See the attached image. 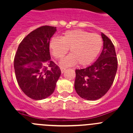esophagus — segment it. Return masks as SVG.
Masks as SVG:
<instances>
[{
    "instance_id": "esophagus-1",
    "label": "esophagus",
    "mask_w": 133,
    "mask_h": 133,
    "mask_svg": "<svg viewBox=\"0 0 133 133\" xmlns=\"http://www.w3.org/2000/svg\"><path fill=\"white\" fill-rule=\"evenodd\" d=\"M60 70H61V73H64V72H65V71L66 70V69H65V68H60Z\"/></svg>"
}]
</instances>
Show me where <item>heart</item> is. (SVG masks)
Listing matches in <instances>:
<instances>
[{"instance_id":"b5f03b06","label":"heart","mask_w":133,"mask_h":133,"mask_svg":"<svg viewBox=\"0 0 133 133\" xmlns=\"http://www.w3.org/2000/svg\"><path fill=\"white\" fill-rule=\"evenodd\" d=\"M103 46L102 37L82 29L65 31L60 38L54 37L50 40L49 48L55 58H62L69 49L70 55L60 62L64 67L72 66L78 63L80 66L91 64L98 57Z\"/></svg>"}]
</instances>
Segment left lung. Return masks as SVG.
<instances>
[{
  "label": "left lung",
  "mask_w": 133,
  "mask_h": 133,
  "mask_svg": "<svg viewBox=\"0 0 133 133\" xmlns=\"http://www.w3.org/2000/svg\"><path fill=\"white\" fill-rule=\"evenodd\" d=\"M104 41L100 57L91 65L76 69L75 89L78 95L87 100H96L105 95L113 83L118 61L113 44L102 33Z\"/></svg>",
  "instance_id": "obj_1"
}]
</instances>
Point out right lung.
Segmentation results:
<instances>
[{"instance_id":"add662e5","label":"right lung","mask_w":133,"mask_h":133,"mask_svg":"<svg viewBox=\"0 0 133 133\" xmlns=\"http://www.w3.org/2000/svg\"><path fill=\"white\" fill-rule=\"evenodd\" d=\"M56 31V27L49 25L35 29L20 43L15 56L17 82L24 93L33 100L50 96L61 74L49 53V41Z\"/></svg>"}]
</instances>
